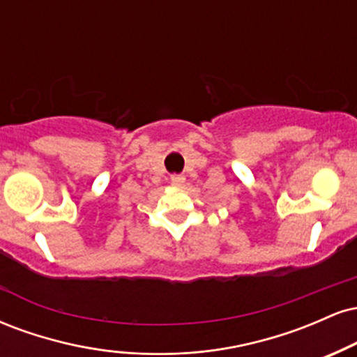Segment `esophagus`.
I'll return each instance as SVG.
<instances>
[{"label":"esophagus","instance_id":"esophagus-1","mask_svg":"<svg viewBox=\"0 0 357 357\" xmlns=\"http://www.w3.org/2000/svg\"><path fill=\"white\" fill-rule=\"evenodd\" d=\"M184 181H186V178H184V174H171V183L173 184H183Z\"/></svg>","mask_w":357,"mask_h":357}]
</instances>
